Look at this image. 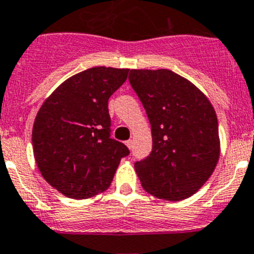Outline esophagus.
<instances>
[{
  "mask_svg": "<svg viewBox=\"0 0 254 254\" xmlns=\"http://www.w3.org/2000/svg\"><path fill=\"white\" fill-rule=\"evenodd\" d=\"M125 145H127L129 149H131V147H132V140H127V141H125Z\"/></svg>",
  "mask_w": 254,
  "mask_h": 254,
  "instance_id": "34e87169",
  "label": "esophagus"
}]
</instances>
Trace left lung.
<instances>
[{"label":"left lung","instance_id":"8db88e82","mask_svg":"<svg viewBox=\"0 0 254 254\" xmlns=\"http://www.w3.org/2000/svg\"><path fill=\"white\" fill-rule=\"evenodd\" d=\"M129 80L151 124V154L135 162L142 189L165 201L191 197L220 159L212 104L193 83L170 69H131Z\"/></svg>","mask_w":254,"mask_h":254}]
</instances>
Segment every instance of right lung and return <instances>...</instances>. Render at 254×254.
<instances>
[{
	"label": "right lung",
	"mask_w": 254,
	"mask_h": 254,
	"mask_svg": "<svg viewBox=\"0 0 254 254\" xmlns=\"http://www.w3.org/2000/svg\"><path fill=\"white\" fill-rule=\"evenodd\" d=\"M127 68L93 67L62 83L39 108L32 144L43 179L62 195L84 200L110 186L123 142L110 139L108 100L127 80Z\"/></svg>",
	"instance_id": "right-lung-1"
}]
</instances>
